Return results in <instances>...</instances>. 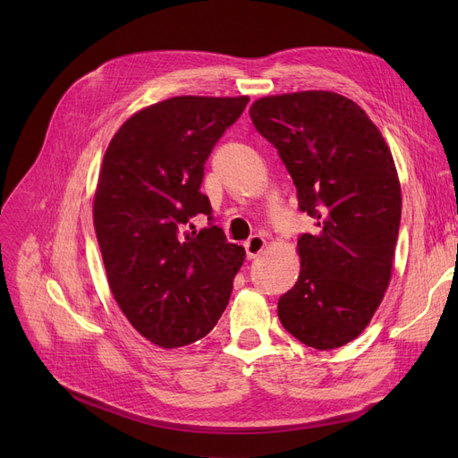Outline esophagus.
<instances>
[{
	"instance_id": "esophagus-1",
	"label": "esophagus",
	"mask_w": 458,
	"mask_h": 458,
	"mask_svg": "<svg viewBox=\"0 0 458 458\" xmlns=\"http://www.w3.org/2000/svg\"><path fill=\"white\" fill-rule=\"evenodd\" d=\"M263 247H266V239H263L261 235H252L249 242L245 243V250H247V258L249 259H254L256 256L261 254Z\"/></svg>"
}]
</instances>
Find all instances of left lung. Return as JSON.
Instances as JSON below:
<instances>
[{"instance_id": "1", "label": "left lung", "mask_w": 458, "mask_h": 458, "mask_svg": "<svg viewBox=\"0 0 458 458\" xmlns=\"http://www.w3.org/2000/svg\"><path fill=\"white\" fill-rule=\"evenodd\" d=\"M249 114L316 221L299 235L301 275L278 299L280 323L308 347H342L369 325L390 284L401 223L392 152L366 111L335 92L267 96Z\"/></svg>"}]
</instances>
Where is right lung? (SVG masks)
<instances>
[{
	"label": "right lung",
	"mask_w": 458,
	"mask_h": 458,
	"mask_svg": "<svg viewBox=\"0 0 458 458\" xmlns=\"http://www.w3.org/2000/svg\"><path fill=\"white\" fill-rule=\"evenodd\" d=\"M249 104L176 96L128 118L104 156L94 228L113 297L133 328L174 349L216 325L243 266V247L213 225L204 165ZM208 216L197 233L192 216Z\"/></svg>",
	"instance_id": "right-lung-1"
}]
</instances>
